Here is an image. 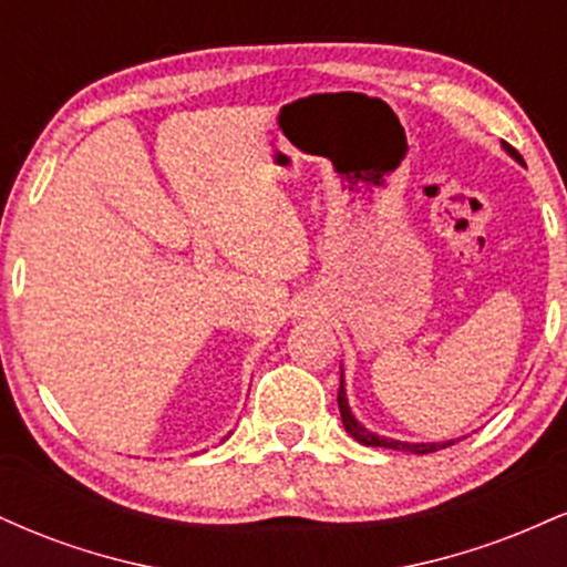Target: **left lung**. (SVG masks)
Masks as SVG:
<instances>
[{
    "instance_id": "1",
    "label": "left lung",
    "mask_w": 567,
    "mask_h": 567,
    "mask_svg": "<svg viewBox=\"0 0 567 567\" xmlns=\"http://www.w3.org/2000/svg\"><path fill=\"white\" fill-rule=\"evenodd\" d=\"M501 146L506 148V154H512L514 159L519 162V165H525L523 157H519L517 152L509 146V143H501ZM338 410H341V421H343V429L354 437L357 442H362V445L368 447H389V451H405V453H415V455H424V453H434V451H442V447L453 445L455 440H447V442H400V440H392V437H381V434L370 432L360 424V421L354 419V413H351L349 408V400H347V389H343V373H341V386H338Z\"/></svg>"
}]
</instances>
